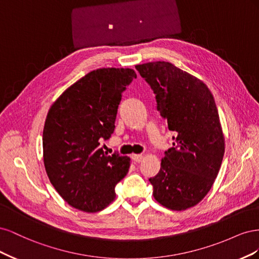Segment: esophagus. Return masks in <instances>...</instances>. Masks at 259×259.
<instances>
[{
    "instance_id": "1",
    "label": "esophagus",
    "mask_w": 259,
    "mask_h": 259,
    "mask_svg": "<svg viewBox=\"0 0 259 259\" xmlns=\"http://www.w3.org/2000/svg\"><path fill=\"white\" fill-rule=\"evenodd\" d=\"M132 159H133V161H135L136 163H139L145 159V156L143 154H133Z\"/></svg>"
}]
</instances>
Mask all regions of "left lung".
<instances>
[{"label":"left lung","mask_w":259,"mask_h":259,"mask_svg":"<svg viewBox=\"0 0 259 259\" xmlns=\"http://www.w3.org/2000/svg\"><path fill=\"white\" fill-rule=\"evenodd\" d=\"M135 68L151 86L161 116L176 134L158 175L149 179L153 197L171 210L190 208L210 190L225 153L214 97L198 77L170 62H147Z\"/></svg>","instance_id":"left-lung-1"}]
</instances>
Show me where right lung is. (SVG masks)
<instances>
[{
	"instance_id": "obj_1",
	"label": "right lung",
	"mask_w": 259,
	"mask_h": 259,
	"mask_svg": "<svg viewBox=\"0 0 259 259\" xmlns=\"http://www.w3.org/2000/svg\"><path fill=\"white\" fill-rule=\"evenodd\" d=\"M137 75L128 68L94 70L68 88L50 108L43 130V160L51 184L69 205L96 213L115 199V185L131 159L100 146L114 131L122 93Z\"/></svg>"
}]
</instances>
